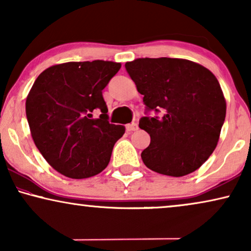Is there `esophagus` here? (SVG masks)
<instances>
[{
    "mask_svg": "<svg viewBox=\"0 0 251 251\" xmlns=\"http://www.w3.org/2000/svg\"><path fill=\"white\" fill-rule=\"evenodd\" d=\"M126 128L128 131H135V130L138 129V125L135 122H132V123H129V125H126Z\"/></svg>",
    "mask_w": 251,
    "mask_h": 251,
    "instance_id": "obj_1",
    "label": "esophagus"
}]
</instances>
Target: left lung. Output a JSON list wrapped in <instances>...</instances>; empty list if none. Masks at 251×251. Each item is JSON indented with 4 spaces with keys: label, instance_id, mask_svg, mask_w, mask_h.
Returning <instances> with one entry per match:
<instances>
[{
    "label": "left lung",
    "instance_id": "1",
    "mask_svg": "<svg viewBox=\"0 0 251 251\" xmlns=\"http://www.w3.org/2000/svg\"><path fill=\"white\" fill-rule=\"evenodd\" d=\"M126 70L144 96L139 128L151 137L143 162L155 173L181 177L199 169L217 146L226 115L219 82L208 68L180 58H138Z\"/></svg>",
    "mask_w": 251,
    "mask_h": 251
}]
</instances>
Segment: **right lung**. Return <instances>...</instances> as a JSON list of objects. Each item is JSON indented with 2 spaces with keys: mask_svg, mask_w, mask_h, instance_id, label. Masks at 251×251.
Instances as JSON below:
<instances>
[{
  "mask_svg": "<svg viewBox=\"0 0 251 251\" xmlns=\"http://www.w3.org/2000/svg\"><path fill=\"white\" fill-rule=\"evenodd\" d=\"M114 61H70L43 71L26 99L32 138L47 162L82 179L101 173L126 128L108 122L102 89L118 73ZM102 114L92 118L95 110Z\"/></svg>",
  "mask_w": 251,
  "mask_h": 251,
  "instance_id": "1",
  "label": "right lung"
}]
</instances>
